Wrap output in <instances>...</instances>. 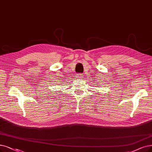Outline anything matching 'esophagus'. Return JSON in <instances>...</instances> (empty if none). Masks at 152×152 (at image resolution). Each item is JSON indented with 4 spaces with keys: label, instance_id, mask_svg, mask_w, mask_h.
<instances>
[{
    "label": "esophagus",
    "instance_id": "1",
    "mask_svg": "<svg viewBox=\"0 0 152 152\" xmlns=\"http://www.w3.org/2000/svg\"><path fill=\"white\" fill-rule=\"evenodd\" d=\"M77 78H78V79H80V80H82V78H83V74H78V75H77Z\"/></svg>",
    "mask_w": 152,
    "mask_h": 152
}]
</instances>
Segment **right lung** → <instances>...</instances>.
Here are the masks:
<instances>
[{
	"label": "right lung",
	"mask_w": 152,
	"mask_h": 152,
	"mask_svg": "<svg viewBox=\"0 0 152 152\" xmlns=\"http://www.w3.org/2000/svg\"><path fill=\"white\" fill-rule=\"evenodd\" d=\"M55 86H56V85H55Z\"/></svg>",
	"instance_id": "right-lung-1"
}]
</instances>
